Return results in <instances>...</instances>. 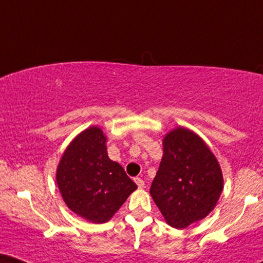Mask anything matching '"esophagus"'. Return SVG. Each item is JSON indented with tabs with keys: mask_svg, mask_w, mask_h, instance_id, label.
Instances as JSON below:
<instances>
[{
	"mask_svg": "<svg viewBox=\"0 0 263 263\" xmlns=\"http://www.w3.org/2000/svg\"><path fill=\"white\" fill-rule=\"evenodd\" d=\"M135 182H136V184L138 185V188H143V187H144V181H143L142 178L136 177V178H135Z\"/></svg>",
	"mask_w": 263,
	"mask_h": 263,
	"instance_id": "obj_1",
	"label": "esophagus"
}]
</instances>
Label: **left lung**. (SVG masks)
I'll return each mask as SVG.
<instances>
[{
  "label": "left lung",
  "instance_id": "obj_1",
  "mask_svg": "<svg viewBox=\"0 0 263 263\" xmlns=\"http://www.w3.org/2000/svg\"><path fill=\"white\" fill-rule=\"evenodd\" d=\"M162 144L164 155L151 194L167 224L183 229L214 210L223 177L212 152L189 129L177 127Z\"/></svg>",
  "mask_w": 263,
  "mask_h": 263
}]
</instances>
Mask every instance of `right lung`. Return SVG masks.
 I'll list each match as a JSON object with an SVG mask.
<instances>
[{"mask_svg": "<svg viewBox=\"0 0 263 263\" xmlns=\"http://www.w3.org/2000/svg\"><path fill=\"white\" fill-rule=\"evenodd\" d=\"M107 137L89 127L70 143L57 170V183L65 204L93 223H104L137 185L118 162L109 159Z\"/></svg>", "mask_w": 263, "mask_h": 263, "instance_id": "right-lung-1", "label": "right lung"}]
</instances>
